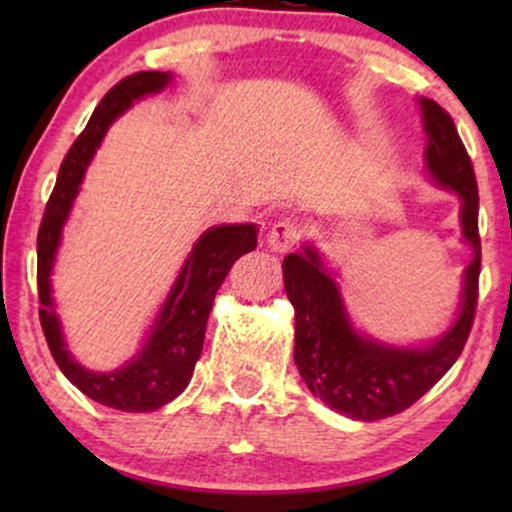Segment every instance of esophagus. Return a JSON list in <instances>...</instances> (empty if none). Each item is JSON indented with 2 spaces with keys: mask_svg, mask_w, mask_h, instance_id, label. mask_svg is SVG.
Segmentation results:
<instances>
[{
  "mask_svg": "<svg viewBox=\"0 0 512 512\" xmlns=\"http://www.w3.org/2000/svg\"><path fill=\"white\" fill-rule=\"evenodd\" d=\"M303 238V226L298 219H279L272 223L267 233V243L274 252L291 250Z\"/></svg>",
  "mask_w": 512,
  "mask_h": 512,
  "instance_id": "esophagus-1",
  "label": "esophagus"
}]
</instances>
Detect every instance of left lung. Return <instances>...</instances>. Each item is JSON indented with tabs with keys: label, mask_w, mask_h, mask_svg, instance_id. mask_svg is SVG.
Wrapping results in <instances>:
<instances>
[{
	"label": "left lung",
	"mask_w": 512,
	"mask_h": 512,
	"mask_svg": "<svg viewBox=\"0 0 512 512\" xmlns=\"http://www.w3.org/2000/svg\"><path fill=\"white\" fill-rule=\"evenodd\" d=\"M428 134L426 163L438 185L462 197V233L474 248L464 272L462 310L455 325L428 349H395L363 339L346 320L342 296L322 269L313 248L291 252L284 260V284L296 308L293 361L315 397L358 421H378L409 409L443 378L462 354L474 325L479 298L481 238L479 190L472 158L455 122L436 101H421Z\"/></svg>",
	"instance_id": "8db88e82"
}]
</instances>
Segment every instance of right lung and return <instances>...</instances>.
Wrapping results in <instances>:
<instances>
[{
    "mask_svg": "<svg viewBox=\"0 0 512 512\" xmlns=\"http://www.w3.org/2000/svg\"><path fill=\"white\" fill-rule=\"evenodd\" d=\"M168 81L170 74L151 69V72L125 76L105 93L86 129L64 156L38 231V315L50 354L62 373L86 397L120 411H154L185 390L202 354L204 332H207L209 310L216 291L231 272L233 262L257 248V231L252 223L211 228L199 238L195 250L187 257L142 354L113 373H91L69 356L50 296V269L55 262L57 245H60L62 226L72 209L79 182L84 178L86 163L101 144L110 122L125 113L132 101L146 93L161 91Z\"/></svg>",
    "mask_w": 512,
    "mask_h": 512,
    "instance_id": "add662e5",
    "label": "right lung"
}]
</instances>
